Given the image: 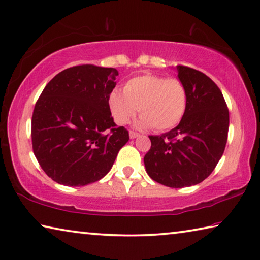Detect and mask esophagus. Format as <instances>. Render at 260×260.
<instances>
[{
    "label": "esophagus",
    "instance_id": "esophagus-1",
    "mask_svg": "<svg viewBox=\"0 0 260 260\" xmlns=\"http://www.w3.org/2000/svg\"><path fill=\"white\" fill-rule=\"evenodd\" d=\"M138 137H139V133H137V132H134V131H129V138L131 139H135Z\"/></svg>",
    "mask_w": 260,
    "mask_h": 260
}]
</instances>
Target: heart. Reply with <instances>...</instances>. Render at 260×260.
Listing matches in <instances>:
<instances>
[{
	"instance_id": "obj_1",
	"label": "heart",
	"mask_w": 260,
	"mask_h": 260,
	"mask_svg": "<svg viewBox=\"0 0 260 260\" xmlns=\"http://www.w3.org/2000/svg\"><path fill=\"white\" fill-rule=\"evenodd\" d=\"M186 106L187 91L183 82L177 77L155 74L131 78L123 85L122 93L113 90L109 97L111 114L119 125L128 123L139 109V127H154L156 131H167L178 125Z\"/></svg>"
}]
</instances>
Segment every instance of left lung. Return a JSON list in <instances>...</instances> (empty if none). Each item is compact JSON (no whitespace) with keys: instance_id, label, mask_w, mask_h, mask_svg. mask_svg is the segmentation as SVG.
Listing matches in <instances>:
<instances>
[{"instance_id":"1","label":"left lung","mask_w":260,"mask_h":260,"mask_svg":"<svg viewBox=\"0 0 260 260\" xmlns=\"http://www.w3.org/2000/svg\"><path fill=\"white\" fill-rule=\"evenodd\" d=\"M176 69L187 91L186 111L175 128L150 135L143 162L155 182L180 188L201 183L219 163L228 139L229 111L207 75L185 66Z\"/></svg>"}]
</instances>
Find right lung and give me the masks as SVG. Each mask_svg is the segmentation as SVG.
<instances>
[{"label":"right lung","mask_w":260,"mask_h":260,"mask_svg":"<svg viewBox=\"0 0 260 260\" xmlns=\"http://www.w3.org/2000/svg\"><path fill=\"white\" fill-rule=\"evenodd\" d=\"M118 75L114 68L82 64L64 69L45 86L32 114V148L54 182L84 186L102 179L129 140L109 108Z\"/></svg>","instance_id":"obj_1"}]
</instances>
